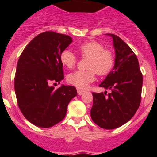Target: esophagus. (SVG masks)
Wrapping results in <instances>:
<instances>
[{"mask_svg":"<svg viewBox=\"0 0 157 157\" xmlns=\"http://www.w3.org/2000/svg\"><path fill=\"white\" fill-rule=\"evenodd\" d=\"M77 93H78V95H82L83 94H85V91L84 90H77Z\"/></svg>","mask_w":157,"mask_h":157,"instance_id":"34e87169","label":"esophagus"}]
</instances>
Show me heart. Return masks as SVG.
Listing matches in <instances>:
<instances>
[{"label": "heart", "mask_w": 157, "mask_h": 157, "mask_svg": "<svg viewBox=\"0 0 157 157\" xmlns=\"http://www.w3.org/2000/svg\"><path fill=\"white\" fill-rule=\"evenodd\" d=\"M83 57L88 58L87 71H75L67 75L70 84L79 89H86L95 79V74L105 75L109 74L114 65V56L110 51L105 49L103 45L95 41L86 42L77 48ZM59 60L67 68H72L76 63L75 54L68 49L60 53Z\"/></svg>", "instance_id": "b5f03b06"}]
</instances>
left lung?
<instances>
[{
	"label": "left lung",
	"mask_w": 157,
	"mask_h": 157,
	"mask_svg": "<svg viewBox=\"0 0 157 157\" xmlns=\"http://www.w3.org/2000/svg\"><path fill=\"white\" fill-rule=\"evenodd\" d=\"M113 41L114 67L99 85L111 92L93 93L90 116L100 127L112 130L121 127L134 116L141 103L143 77L138 58L118 36L106 34Z\"/></svg>",
	"instance_id": "obj_1"
}]
</instances>
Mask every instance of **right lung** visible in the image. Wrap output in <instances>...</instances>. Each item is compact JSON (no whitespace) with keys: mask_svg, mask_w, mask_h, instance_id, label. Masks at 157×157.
Returning a JSON list of instances; mask_svg holds the SVG:
<instances>
[{"mask_svg":"<svg viewBox=\"0 0 157 157\" xmlns=\"http://www.w3.org/2000/svg\"><path fill=\"white\" fill-rule=\"evenodd\" d=\"M71 42L68 35L43 32L19 56L14 82L16 99L24 117L37 127L48 128L61 121L69 102L77 95L72 86L61 85L56 90L50 86L64 78L59 56Z\"/></svg>","mask_w":157,"mask_h":157,"instance_id":"obj_1","label":"right lung"}]
</instances>
